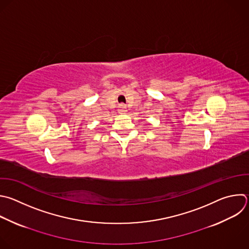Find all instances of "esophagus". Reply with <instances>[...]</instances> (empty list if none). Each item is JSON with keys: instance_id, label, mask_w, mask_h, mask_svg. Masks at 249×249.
Segmentation results:
<instances>
[{"instance_id": "obj_1", "label": "esophagus", "mask_w": 249, "mask_h": 249, "mask_svg": "<svg viewBox=\"0 0 249 249\" xmlns=\"http://www.w3.org/2000/svg\"><path fill=\"white\" fill-rule=\"evenodd\" d=\"M118 112L121 113V114H124V113L126 112V107H125V105H120V106L118 107Z\"/></svg>"}]
</instances>
